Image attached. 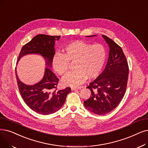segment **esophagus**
<instances>
[{
	"label": "esophagus",
	"instance_id": "esophagus-1",
	"mask_svg": "<svg viewBox=\"0 0 148 148\" xmlns=\"http://www.w3.org/2000/svg\"><path fill=\"white\" fill-rule=\"evenodd\" d=\"M82 87H78V88H75V87H72L71 88V90L72 91H74V90H77V89H81Z\"/></svg>",
	"mask_w": 148,
	"mask_h": 148
}]
</instances>
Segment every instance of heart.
I'll use <instances>...</instances> for the list:
<instances>
[{"instance_id":"obj_1","label":"heart","mask_w":148,"mask_h":148,"mask_svg":"<svg viewBox=\"0 0 148 148\" xmlns=\"http://www.w3.org/2000/svg\"><path fill=\"white\" fill-rule=\"evenodd\" d=\"M106 58L105 48L101 44L92 45L81 40L70 43L64 47L63 53L56 54L52 60L55 72L65 75L73 63L75 69L62 80L65 86H78L87 79H94L100 73Z\"/></svg>"}]
</instances>
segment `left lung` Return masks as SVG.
Instances as JSON below:
<instances>
[{"label":"left lung","mask_w":148,"mask_h":148,"mask_svg":"<svg viewBox=\"0 0 148 148\" xmlns=\"http://www.w3.org/2000/svg\"><path fill=\"white\" fill-rule=\"evenodd\" d=\"M102 36L110 49L108 62L103 71L87 86L91 95L83 102L89 111L98 115L110 112L119 105L126 92L129 74L127 61L121 48L111 38Z\"/></svg>","instance_id":"8db88e82"}]
</instances>
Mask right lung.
<instances>
[{
    "label": "right lung",
    "instance_id": "right-lung-1",
    "mask_svg": "<svg viewBox=\"0 0 148 148\" xmlns=\"http://www.w3.org/2000/svg\"><path fill=\"white\" fill-rule=\"evenodd\" d=\"M60 36H51L45 34L36 36L21 49L17 62L22 56L28 54H39L47 60V65L51 66L55 54V41ZM16 75L18 88L25 103L36 112L48 115L59 110L65 101L67 95L71 91L70 87L57 90L59 79L48 68L42 80L34 85H27L21 82Z\"/></svg>",
    "mask_w": 148,
    "mask_h": 148
}]
</instances>
